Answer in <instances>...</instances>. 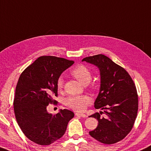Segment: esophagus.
Segmentation results:
<instances>
[{"instance_id": "1", "label": "esophagus", "mask_w": 151, "mask_h": 151, "mask_svg": "<svg viewBox=\"0 0 151 151\" xmlns=\"http://www.w3.org/2000/svg\"><path fill=\"white\" fill-rule=\"evenodd\" d=\"M76 116H78V117H87V116L86 114H82V113H76Z\"/></svg>"}]
</instances>
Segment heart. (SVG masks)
Instances as JSON below:
<instances>
[{
	"label": "heart",
	"mask_w": 151,
	"mask_h": 151,
	"mask_svg": "<svg viewBox=\"0 0 151 151\" xmlns=\"http://www.w3.org/2000/svg\"><path fill=\"white\" fill-rule=\"evenodd\" d=\"M71 75L83 85H86L92 79L90 70L84 65H78L71 70ZM64 85V80L61 76L57 80V88L61 90ZM90 102V99L87 96H71L65 100L67 106L75 111H82Z\"/></svg>",
	"instance_id": "b5f03b06"
}]
</instances>
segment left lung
I'll list each match as a JSON object with an SVG mask.
<instances>
[{"label": "left lung", "instance_id": "obj_1", "mask_svg": "<svg viewBox=\"0 0 151 151\" xmlns=\"http://www.w3.org/2000/svg\"><path fill=\"white\" fill-rule=\"evenodd\" d=\"M83 61L99 68L100 89L94 107L104 110L90 116L97 119L98 125L89 134L102 143L114 144L129 133L137 116L138 95L135 83L125 68L104 55L85 57ZM102 113L105 118L101 117Z\"/></svg>", "mask_w": 151, "mask_h": 151}]
</instances>
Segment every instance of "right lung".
Listing matches in <instances>:
<instances>
[{
	"label": "right lung",
	"mask_w": 151,
	"mask_h": 151,
	"mask_svg": "<svg viewBox=\"0 0 151 151\" xmlns=\"http://www.w3.org/2000/svg\"><path fill=\"white\" fill-rule=\"evenodd\" d=\"M64 58L42 56L24 70L16 84L14 111L18 125L27 138L40 145H49L64 135L75 114L61 109L49 114V104L57 105V80L74 63Z\"/></svg>",
	"instance_id": "1"
}]
</instances>
